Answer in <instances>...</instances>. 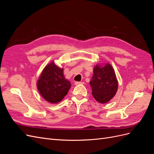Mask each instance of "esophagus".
<instances>
[{"label": "esophagus", "mask_w": 154, "mask_h": 154, "mask_svg": "<svg viewBox=\"0 0 154 154\" xmlns=\"http://www.w3.org/2000/svg\"><path fill=\"white\" fill-rule=\"evenodd\" d=\"M74 84H75L76 85H80V84H83V82H74Z\"/></svg>", "instance_id": "34e87169"}]
</instances>
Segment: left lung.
I'll list each match as a JSON object with an SVG mask.
<instances>
[{
  "instance_id": "obj_1",
  "label": "left lung",
  "mask_w": 154,
  "mask_h": 154,
  "mask_svg": "<svg viewBox=\"0 0 154 154\" xmlns=\"http://www.w3.org/2000/svg\"><path fill=\"white\" fill-rule=\"evenodd\" d=\"M90 85L92 96L99 103H105L112 98L118 91V83L111 65H96Z\"/></svg>"
}]
</instances>
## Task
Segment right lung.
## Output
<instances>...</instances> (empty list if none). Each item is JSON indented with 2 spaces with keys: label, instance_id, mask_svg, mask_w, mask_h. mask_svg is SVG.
Segmentation results:
<instances>
[{
  "label": "right lung",
  "instance_id": "add662e5",
  "mask_svg": "<svg viewBox=\"0 0 154 154\" xmlns=\"http://www.w3.org/2000/svg\"><path fill=\"white\" fill-rule=\"evenodd\" d=\"M63 72V68L51 62L45 67L37 82L40 95L49 103L61 101L71 88V83L65 78Z\"/></svg>",
  "mask_w": 154,
  "mask_h": 154
}]
</instances>
